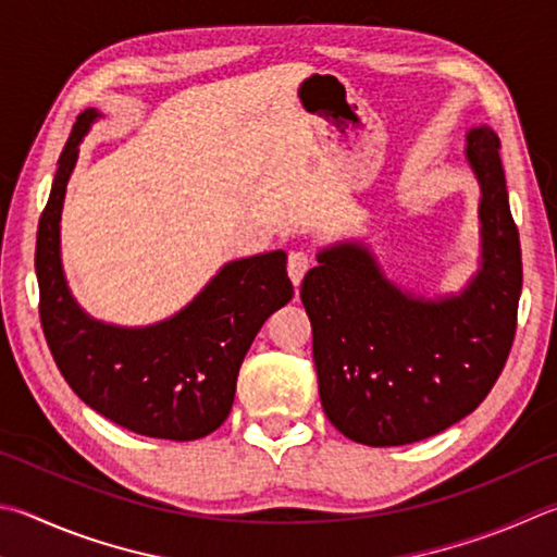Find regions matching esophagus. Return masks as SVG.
<instances>
[{"mask_svg":"<svg viewBox=\"0 0 557 557\" xmlns=\"http://www.w3.org/2000/svg\"><path fill=\"white\" fill-rule=\"evenodd\" d=\"M311 268V258H309V252H305V250H292L289 252V262H287V270H289V277H292V282H295V287L299 285L301 280H305V275H307V270Z\"/></svg>","mask_w":557,"mask_h":557,"instance_id":"34e87169","label":"esophagus"}]
</instances>
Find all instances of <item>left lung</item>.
Instances as JSON below:
<instances>
[{"label":"left lung","mask_w":557,"mask_h":557,"mask_svg":"<svg viewBox=\"0 0 557 557\" xmlns=\"http://www.w3.org/2000/svg\"><path fill=\"white\" fill-rule=\"evenodd\" d=\"M499 148L490 126L470 128L482 256L460 295H411L358 240L319 250L301 282L321 404L346 438L384 448L436 436L478 409L502 375L523 272Z\"/></svg>","instance_id":"left-lung-1"}]
</instances>
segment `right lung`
Masks as SVG:
<instances>
[{
  "mask_svg": "<svg viewBox=\"0 0 557 557\" xmlns=\"http://www.w3.org/2000/svg\"><path fill=\"white\" fill-rule=\"evenodd\" d=\"M97 119V109L77 116L38 221L40 326L60 375L87 407L140 436L195 441L226 421L252 338L295 295L287 256L272 250L228 262L185 309L153 326L89 317L65 282L60 211L79 144Z\"/></svg>",
  "mask_w": 557,
  "mask_h": 557,
  "instance_id": "add662e5",
  "label": "right lung"
}]
</instances>
